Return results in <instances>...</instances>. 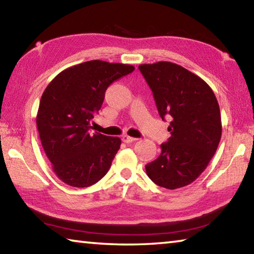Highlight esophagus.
I'll list each match as a JSON object with an SVG mask.
<instances>
[{
	"mask_svg": "<svg viewBox=\"0 0 254 254\" xmlns=\"http://www.w3.org/2000/svg\"><path fill=\"white\" fill-rule=\"evenodd\" d=\"M137 139L136 137H132V136H128V135H123L122 136V141L126 143H131V142H134Z\"/></svg>",
	"mask_w": 254,
	"mask_h": 254,
	"instance_id": "1",
	"label": "esophagus"
}]
</instances>
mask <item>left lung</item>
Wrapping results in <instances>:
<instances>
[{"label":"left lung","instance_id":"obj_1","mask_svg":"<svg viewBox=\"0 0 254 254\" xmlns=\"http://www.w3.org/2000/svg\"><path fill=\"white\" fill-rule=\"evenodd\" d=\"M160 118L171 122L161 153L145 166L158 186L177 189L199 177L213 158L222 135L220 106L212 88L186 68L169 62L140 65Z\"/></svg>","mask_w":254,"mask_h":254}]
</instances>
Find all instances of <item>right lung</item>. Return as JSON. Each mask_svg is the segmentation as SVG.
I'll use <instances>...</instances> for the list:
<instances>
[{
    "label": "right lung",
    "mask_w": 254,
    "mask_h": 254,
    "mask_svg": "<svg viewBox=\"0 0 254 254\" xmlns=\"http://www.w3.org/2000/svg\"><path fill=\"white\" fill-rule=\"evenodd\" d=\"M134 67L91 60L63 70L47 86L37 114L42 148L57 177L84 188L101 180L118 153L121 139L92 133L105 92Z\"/></svg>",
    "instance_id": "add662e5"
}]
</instances>
